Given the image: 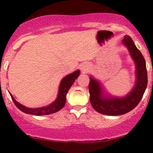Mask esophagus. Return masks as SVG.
<instances>
[{"label":"esophagus","instance_id":"1","mask_svg":"<svg viewBox=\"0 0 153 153\" xmlns=\"http://www.w3.org/2000/svg\"><path fill=\"white\" fill-rule=\"evenodd\" d=\"M81 69V71H82L83 72H86V71L88 70V67H86V66H82Z\"/></svg>","mask_w":153,"mask_h":153}]
</instances>
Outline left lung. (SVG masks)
Returning a JSON list of instances; mask_svg holds the SVG:
<instances>
[{
	"label": "left lung",
	"mask_w": 153,
	"mask_h": 153,
	"mask_svg": "<svg viewBox=\"0 0 153 153\" xmlns=\"http://www.w3.org/2000/svg\"><path fill=\"white\" fill-rule=\"evenodd\" d=\"M122 43L127 47L135 61L136 81L132 90L123 98L104 95L99 81L89 78V100L91 105L98 112L107 115H120L127 113L135 107L142 98L147 86L146 62L139 49L135 47L132 38L126 35Z\"/></svg>",
	"instance_id": "1"
}]
</instances>
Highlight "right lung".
Wrapping results in <instances>:
<instances>
[{
	"instance_id": "obj_1",
	"label": "right lung",
	"mask_w": 153,
	"mask_h": 153,
	"mask_svg": "<svg viewBox=\"0 0 153 153\" xmlns=\"http://www.w3.org/2000/svg\"><path fill=\"white\" fill-rule=\"evenodd\" d=\"M79 75L80 71L77 70L75 72L67 75L66 77H64L62 79V81H61V84H60L58 95L56 100L54 102H52L51 104H49V105L44 106V107L35 108V109L26 107V106L22 105V104H19L17 101H15V99L13 98V96L11 94L10 95L12 97V99L13 101L14 104H15V106L20 110L22 111L23 112H25V113L30 114V115H49V114L55 113V112H57L58 111L61 110L64 107V105H65L66 96H67L68 91H69V88L73 84V83L75 82V79H77V78L79 76Z\"/></svg>"
}]
</instances>
